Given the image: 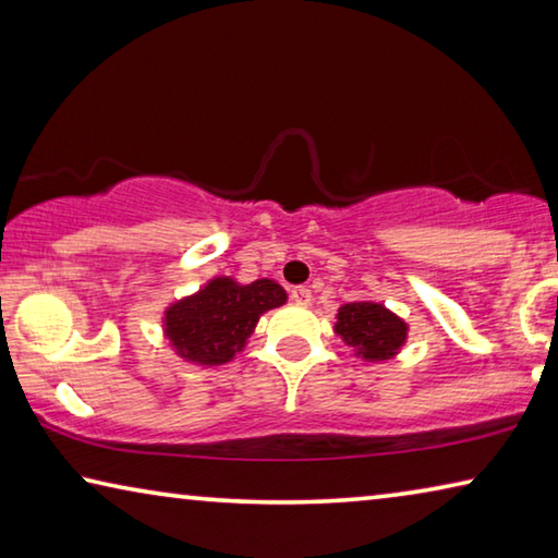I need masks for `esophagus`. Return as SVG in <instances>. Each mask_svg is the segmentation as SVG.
<instances>
[{
	"mask_svg": "<svg viewBox=\"0 0 558 558\" xmlns=\"http://www.w3.org/2000/svg\"><path fill=\"white\" fill-rule=\"evenodd\" d=\"M290 298L295 300L298 305H310V302H313V292H310V288H305V286H298L290 290Z\"/></svg>",
	"mask_w": 558,
	"mask_h": 558,
	"instance_id": "esophagus-1",
	"label": "esophagus"
}]
</instances>
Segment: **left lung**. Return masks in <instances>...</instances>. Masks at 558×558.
Instances as JSON below:
<instances>
[{
	"label": "left lung",
	"mask_w": 558,
	"mask_h": 558,
	"mask_svg": "<svg viewBox=\"0 0 558 558\" xmlns=\"http://www.w3.org/2000/svg\"><path fill=\"white\" fill-rule=\"evenodd\" d=\"M335 319V335L352 349L354 356L372 364L399 356L409 339V323L384 302H347L337 310Z\"/></svg>",
	"instance_id": "left-lung-1"
}]
</instances>
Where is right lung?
<instances>
[{
  "label": "right lung",
  "mask_w": 558,
  "mask_h": 558,
  "mask_svg": "<svg viewBox=\"0 0 558 558\" xmlns=\"http://www.w3.org/2000/svg\"><path fill=\"white\" fill-rule=\"evenodd\" d=\"M286 302L288 292L270 278L239 282L216 276L192 295L169 302L162 313V335L184 362L221 366L243 352L258 319Z\"/></svg>",
  "instance_id": "obj_1"
}]
</instances>
